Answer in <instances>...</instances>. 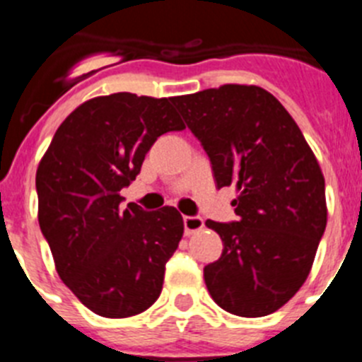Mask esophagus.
Returning <instances> with one entry per match:
<instances>
[{
  "mask_svg": "<svg viewBox=\"0 0 362 362\" xmlns=\"http://www.w3.org/2000/svg\"><path fill=\"white\" fill-rule=\"evenodd\" d=\"M183 221H185V233H187V235H192V233H196L204 228V221L201 219V217L187 216Z\"/></svg>",
  "mask_w": 362,
  "mask_h": 362,
  "instance_id": "obj_1",
  "label": "esophagus"
}]
</instances>
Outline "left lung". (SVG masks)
I'll return each instance as SVG.
<instances>
[{
    "mask_svg": "<svg viewBox=\"0 0 362 362\" xmlns=\"http://www.w3.org/2000/svg\"><path fill=\"white\" fill-rule=\"evenodd\" d=\"M174 105L212 163L217 188L233 185L238 223L204 225L225 243L204 267L210 296L239 317L284 306L312 270L328 209L317 158L288 110L255 85H221Z\"/></svg>",
    "mask_w": 362,
    "mask_h": 362,
    "instance_id": "left-lung-1",
    "label": "left lung"
}]
</instances>
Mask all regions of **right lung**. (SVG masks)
Masks as SVG:
<instances>
[{"instance_id":"right-lung-1","label":"right lung","mask_w":362,"mask_h":362,"mask_svg":"<svg viewBox=\"0 0 362 362\" xmlns=\"http://www.w3.org/2000/svg\"><path fill=\"white\" fill-rule=\"evenodd\" d=\"M174 98L98 95L70 112L36 172L37 221L63 283L101 317L145 312L183 238L174 206L121 209V188L159 136L183 130Z\"/></svg>"}]
</instances>
